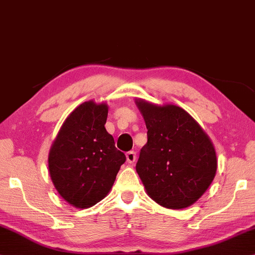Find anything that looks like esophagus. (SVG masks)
<instances>
[{
    "instance_id": "obj_1",
    "label": "esophagus",
    "mask_w": 255,
    "mask_h": 255,
    "mask_svg": "<svg viewBox=\"0 0 255 255\" xmlns=\"http://www.w3.org/2000/svg\"><path fill=\"white\" fill-rule=\"evenodd\" d=\"M126 157H127L128 162H129V163H134L135 160H136V153H135L134 150L127 151V154H126Z\"/></svg>"
}]
</instances>
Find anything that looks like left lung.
I'll list each match as a JSON object with an SVG mask.
<instances>
[{
    "mask_svg": "<svg viewBox=\"0 0 255 255\" xmlns=\"http://www.w3.org/2000/svg\"><path fill=\"white\" fill-rule=\"evenodd\" d=\"M147 127L136 172L154 201L181 209L207 191L217 173L213 143L188 113L174 105L138 100Z\"/></svg>",
    "mask_w": 255,
    "mask_h": 255,
    "instance_id": "obj_1",
    "label": "left lung"
}]
</instances>
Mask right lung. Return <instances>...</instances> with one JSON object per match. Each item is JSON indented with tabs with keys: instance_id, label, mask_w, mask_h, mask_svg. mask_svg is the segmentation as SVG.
Here are the masks:
<instances>
[{
	"instance_id": "right-lung-1",
	"label": "right lung",
	"mask_w": 255,
	"mask_h": 255,
	"mask_svg": "<svg viewBox=\"0 0 255 255\" xmlns=\"http://www.w3.org/2000/svg\"><path fill=\"white\" fill-rule=\"evenodd\" d=\"M108 107L93 101L79 106L50 148V178L60 195L77 208L98 204L108 192L126 161L106 130Z\"/></svg>"
}]
</instances>
